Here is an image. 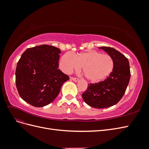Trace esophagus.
I'll return each mask as SVG.
<instances>
[{
  "label": "esophagus",
  "mask_w": 149,
  "mask_h": 149,
  "mask_svg": "<svg viewBox=\"0 0 149 149\" xmlns=\"http://www.w3.org/2000/svg\"><path fill=\"white\" fill-rule=\"evenodd\" d=\"M70 79H71V80H73V81H74V82H78V81H79V79H78V78H74V77H71V78H70Z\"/></svg>",
  "instance_id": "34e87169"
}]
</instances>
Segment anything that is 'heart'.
<instances>
[{
	"mask_svg": "<svg viewBox=\"0 0 149 149\" xmlns=\"http://www.w3.org/2000/svg\"><path fill=\"white\" fill-rule=\"evenodd\" d=\"M60 66L66 73L83 67L85 77L90 81L96 83L104 79L111 73L114 61L110 55L96 51L84 52L74 56L66 53L61 58Z\"/></svg>",
	"mask_w": 149,
	"mask_h": 149,
	"instance_id": "1",
	"label": "heart"
}]
</instances>
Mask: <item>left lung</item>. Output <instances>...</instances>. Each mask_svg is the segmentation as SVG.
<instances>
[{
    "instance_id": "obj_1",
    "label": "left lung",
    "mask_w": 149,
    "mask_h": 149,
    "mask_svg": "<svg viewBox=\"0 0 149 149\" xmlns=\"http://www.w3.org/2000/svg\"><path fill=\"white\" fill-rule=\"evenodd\" d=\"M114 61V68L102 81L88 84L82 94L84 102L89 106L102 109L116 104L123 97L130 78L129 62L121 53L111 47H101Z\"/></svg>"
}]
</instances>
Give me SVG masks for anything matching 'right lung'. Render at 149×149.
Instances as JSON below:
<instances>
[{
	"label": "right lung",
	"instance_id": "right-lung-1",
	"mask_svg": "<svg viewBox=\"0 0 149 149\" xmlns=\"http://www.w3.org/2000/svg\"><path fill=\"white\" fill-rule=\"evenodd\" d=\"M61 51L42 45L29 48L22 54L15 71L16 86L22 100L35 107L50 104L69 76L58 69Z\"/></svg>",
	"mask_w": 149,
	"mask_h": 149
}]
</instances>
